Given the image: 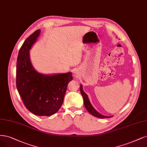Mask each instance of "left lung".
<instances>
[{"label":"left lung","mask_w":147,"mask_h":147,"mask_svg":"<svg viewBox=\"0 0 147 147\" xmlns=\"http://www.w3.org/2000/svg\"><path fill=\"white\" fill-rule=\"evenodd\" d=\"M80 92H81V94H82V95L83 96V100H84V105L85 108H86L87 111L91 115H92L93 116H94V117H98V118H102V119L111 117H109V116H105V115L100 114L99 113H98L97 111L94 108V107L92 106V105L90 104V103L89 102L88 97V95L83 91L82 84L80 85Z\"/></svg>","instance_id":"left-lung-1"}]
</instances>
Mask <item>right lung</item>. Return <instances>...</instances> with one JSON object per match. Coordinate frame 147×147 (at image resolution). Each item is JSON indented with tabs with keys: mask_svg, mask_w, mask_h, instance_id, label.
<instances>
[{
	"mask_svg": "<svg viewBox=\"0 0 147 147\" xmlns=\"http://www.w3.org/2000/svg\"><path fill=\"white\" fill-rule=\"evenodd\" d=\"M37 30L27 38L19 50L16 65V87L22 102L30 112L50 116L61 107L71 72L47 75L38 73L30 59L29 50L39 36Z\"/></svg>",
	"mask_w": 147,
	"mask_h": 147,
	"instance_id": "obj_1",
	"label": "right lung"
}]
</instances>
